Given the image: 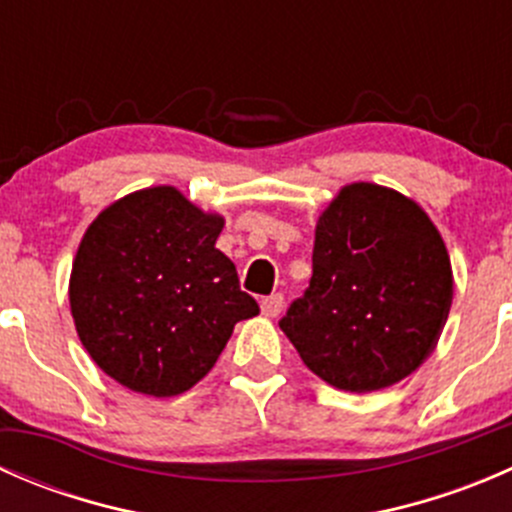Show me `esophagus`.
Returning a JSON list of instances; mask_svg holds the SVG:
<instances>
[{
    "label": "esophagus",
    "instance_id": "1",
    "mask_svg": "<svg viewBox=\"0 0 512 512\" xmlns=\"http://www.w3.org/2000/svg\"><path fill=\"white\" fill-rule=\"evenodd\" d=\"M260 307H262V314H265V317H277V314L282 312V307H285V297H282L280 292H275V294H270V297L262 299Z\"/></svg>",
    "mask_w": 512,
    "mask_h": 512
}]
</instances>
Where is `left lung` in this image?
I'll use <instances>...</instances> for the list:
<instances>
[{"label": "left lung", "mask_w": 512, "mask_h": 512, "mask_svg": "<svg viewBox=\"0 0 512 512\" xmlns=\"http://www.w3.org/2000/svg\"><path fill=\"white\" fill-rule=\"evenodd\" d=\"M451 299V257L431 218L396 190L352 183L319 215L312 280L280 329L319 379L366 394L426 361Z\"/></svg>", "instance_id": "obj_1"}]
</instances>
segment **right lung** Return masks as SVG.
<instances>
[{"label":"right lung","instance_id":"add662e5","mask_svg":"<svg viewBox=\"0 0 512 512\" xmlns=\"http://www.w3.org/2000/svg\"><path fill=\"white\" fill-rule=\"evenodd\" d=\"M225 220L173 185L136 190L89 225L74 257L76 332L111 379L178 396L215 366L240 319L260 312L215 247Z\"/></svg>","mask_w":512,"mask_h":512}]
</instances>
